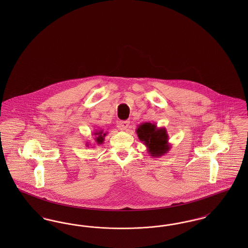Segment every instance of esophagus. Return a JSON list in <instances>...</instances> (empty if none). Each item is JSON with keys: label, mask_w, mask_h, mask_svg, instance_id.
I'll return each instance as SVG.
<instances>
[{"label": "esophagus", "mask_w": 248, "mask_h": 248, "mask_svg": "<svg viewBox=\"0 0 248 248\" xmlns=\"http://www.w3.org/2000/svg\"><path fill=\"white\" fill-rule=\"evenodd\" d=\"M129 121H120L119 122V128L121 130H126V128L129 126Z\"/></svg>", "instance_id": "obj_1"}]
</instances>
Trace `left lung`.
<instances>
[{
  "label": "left lung",
  "instance_id": "obj_1",
  "mask_svg": "<svg viewBox=\"0 0 248 248\" xmlns=\"http://www.w3.org/2000/svg\"><path fill=\"white\" fill-rule=\"evenodd\" d=\"M139 140L147 147V152L154 158L168 154L171 149L165 127H157L156 124L142 123L136 130Z\"/></svg>",
  "mask_w": 248,
  "mask_h": 248
}]
</instances>
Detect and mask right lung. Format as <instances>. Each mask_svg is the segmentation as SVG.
Returning a JSON list of instances; mask_svg holds the SVG:
<instances>
[{"label":"right lung","instance_id":"1","mask_svg":"<svg viewBox=\"0 0 248 248\" xmlns=\"http://www.w3.org/2000/svg\"><path fill=\"white\" fill-rule=\"evenodd\" d=\"M107 134H108V132H104L103 130H94V132H93V135H94V144H95V145H101V144H103ZM85 145H86V147H89V146H91L92 144H90V143L87 142Z\"/></svg>","mask_w":248,"mask_h":248}]
</instances>
